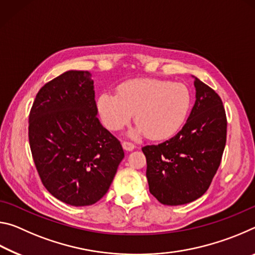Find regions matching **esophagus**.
Masks as SVG:
<instances>
[{
  "label": "esophagus",
  "mask_w": 255,
  "mask_h": 255,
  "mask_svg": "<svg viewBox=\"0 0 255 255\" xmlns=\"http://www.w3.org/2000/svg\"><path fill=\"white\" fill-rule=\"evenodd\" d=\"M123 147H124L125 150H129V152H130V150H132L133 148H135L136 146L133 145L132 143H130V141L124 140V141H123Z\"/></svg>",
  "instance_id": "obj_1"
}]
</instances>
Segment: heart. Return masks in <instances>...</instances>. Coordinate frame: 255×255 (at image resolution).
<instances>
[{
	"mask_svg": "<svg viewBox=\"0 0 255 255\" xmlns=\"http://www.w3.org/2000/svg\"><path fill=\"white\" fill-rule=\"evenodd\" d=\"M191 107L187 85L157 79H135L123 83L118 94L103 92L98 99V111L105 126L118 131L135 114L133 137L147 135L163 139L182 126Z\"/></svg>",
	"mask_w": 255,
	"mask_h": 255,
	"instance_id": "b5f03b06",
	"label": "heart"
}]
</instances>
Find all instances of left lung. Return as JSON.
<instances>
[{
    "mask_svg": "<svg viewBox=\"0 0 255 255\" xmlns=\"http://www.w3.org/2000/svg\"><path fill=\"white\" fill-rule=\"evenodd\" d=\"M196 102L182 129L158 145L144 146L149 192L163 205L200 198L221 165L227 119L221 97L195 77Z\"/></svg>",
    "mask_w": 255,
    "mask_h": 255,
    "instance_id": "obj_1",
    "label": "left lung"
}]
</instances>
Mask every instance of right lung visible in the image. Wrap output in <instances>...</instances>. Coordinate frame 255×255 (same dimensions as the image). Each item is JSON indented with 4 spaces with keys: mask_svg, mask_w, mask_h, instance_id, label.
<instances>
[{
    "mask_svg": "<svg viewBox=\"0 0 255 255\" xmlns=\"http://www.w3.org/2000/svg\"><path fill=\"white\" fill-rule=\"evenodd\" d=\"M88 71H67L37 93L29 115V144L45 188L71 206L96 204L125 156L120 141L97 117Z\"/></svg>",
    "mask_w": 255,
    "mask_h": 255,
    "instance_id": "1",
    "label": "right lung"
}]
</instances>
